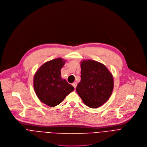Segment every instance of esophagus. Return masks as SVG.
<instances>
[{"label":"esophagus","instance_id":"1","mask_svg":"<svg viewBox=\"0 0 147 147\" xmlns=\"http://www.w3.org/2000/svg\"><path fill=\"white\" fill-rule=\"evenodd\" d=\"M72 86L74 87V88L75 89V88L76 87V86H77V82H74V83H72Z\"/></svg>","mask_w":147,"mask_h":147}]
</instances>
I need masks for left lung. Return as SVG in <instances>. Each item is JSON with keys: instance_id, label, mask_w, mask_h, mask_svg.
<instances>
[{"instance_id": "obj_1", "label": "left lung", "mask_w": 147, "mask_h": 147, "mask_svg": "<svg viewBox=\"0 0 147 147\" xmlns=\"http://www.w3.org/2000/svg\"><path fill=\"white\" fill-rule=\"evenodd\" d=\"M81 79L76 92L84 104L97 108L105 103L113 89V78L103 64L92 60L81 61Z\"/></svg>"}]
</instances>
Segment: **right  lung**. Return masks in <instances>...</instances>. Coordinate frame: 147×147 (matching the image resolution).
I'll return each mask as SVG.
<instances>
[{"mask_svg":"<svg viewBox=\"0 0 147 147\" xmlns=\"http://www.w3.org/2000/svg\"><path fill=\"white\" fill-rule=\"evenodd\" d=\"M66 61L61 58L44 63L36 72L34 87L39 100L53 107L60 104L74 87L61 76V69Z\"/></svg>","mask_w":147,"mask_h":147,"instance_id":"add662e5","label":"right lung"}]
</instances>
